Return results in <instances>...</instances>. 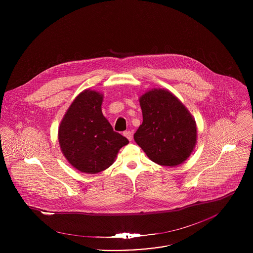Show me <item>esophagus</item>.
I'll list each match as a JSON object with an SVG mask.
<instances>
[{"instance_id": "34e87169", "label": "esophagus", "mask_w": 253, "mask_h": 253, "mask_svg": "<svg viewBox=\"0 0 253 253\" xmlns=\"http://www.w3.org/2000/svg\"><path fill=\"white\" fill-rule=\"evenodd\" d=\"M124 135L129 140V141H131L132 140V133L129 131V130H126V131H124Z\"/></svg>"}]
</instances>
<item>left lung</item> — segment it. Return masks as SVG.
Wrapping results in <instances>:
<instances>
[{"label": "left lung", "mask_w": 253, "mask_h": 253, "mask_svg": "<svg viewBox=\"0 0 253 253\" xmlns=\"http://www.w3.org/2000/svg\"><path fill=\"white\" fill-rule=\"evenodd\" d=\"M143 122L134 140L154 163L177 167L197 143L196 121L180 100L166 88H153L139 97Z\"/></svg>", "instance_id": "1"}]
</instances>
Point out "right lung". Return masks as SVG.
<instances>
[{
    "label": "right lung",
    "mask_w": 253,
    "mask_h": 253,
    "mask_svg": "<svg viewBox=\"0 0 253 253\" xmlns=\"http://www.w3.org/2000/svg\"><path fill=\"white\" fill-rule=\"evenodd\" d=\"M102 101V93L84 89L74 99L58 127L62 154L76 169L88 174L108 169L120 149L128 144L103 116Z\"/></svg>",
    "instance_id": "1"
}]
</instances>
